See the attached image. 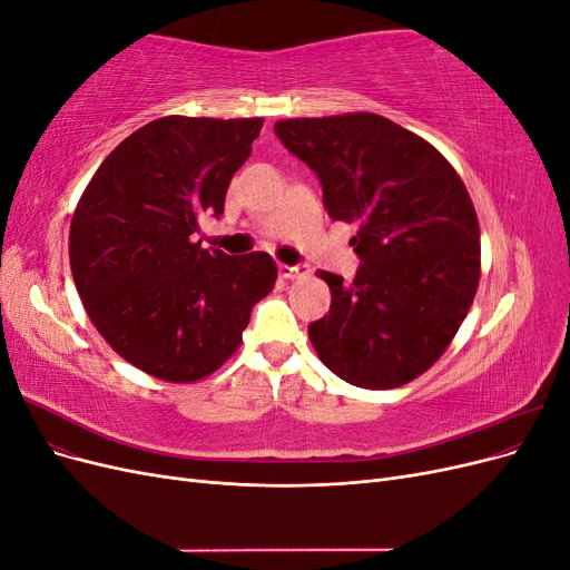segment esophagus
<instances>
[{
    "label": "esophagus",
    "mask_w": 570,
    "mask_h": 570,
    "mask_svg": "<svg viewBox=\"0 0 570 570\" xmlns=\"http://www.w3.org/2000/svg\"><path fill=\"white\" fill-rule=\"evenodd\" d=\"M278 273L283 275L285 281H295V278H302V275L308 273L306 266H287V264H281L278 266Z\"/></svg>",
    "instance_id": "esophagus-1"
}]
</instances>
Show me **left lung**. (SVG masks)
Segmentation results:
<instances>
[{
  "instance_id": "1",
  "label": "left lung",
  "mask_w": 570,
  "mask_h": 570,
  "mask_svg": "<svg viewBox=\"0 0 570 570\" xmlns=\"http://www.w3.org/2000/svg\"><path fill=\"white\" fill-rule=\"evenodd\" d=\"M281 142L314 170L333 220L356 223L350 285L318 271L331 312L308 323L342 381L392 390L450 347L480 281V228L463 180L423 137L377 114L287 118Z\"/></svg>"
}]
</instances>
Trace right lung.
Segmentation results:
<instances>
[{"instance_id": "add662e5", "label": "right lung", "mask_w": 570, "mask_h": 570, "mask_svg": "<svg viewBox=\"0 0 570 570\" xmlns=\"http://www.w3.org/2000/svg\"><path fill=\"white\" fill-rule=\"evenodd\" d=\"M264 118L164 116L128 135L85 187L68 235L85 312L111 350L166 383H195L235 354L278 278L266 252L195 243Z\"/></svg>"}]
</instances>
